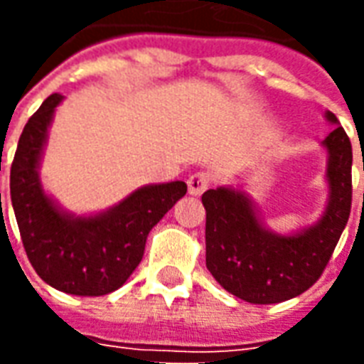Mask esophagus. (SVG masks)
Wrapping results in <instances>:
<instances>
[{"instance_id":"obj_1","label":"esophagus","mask_w":364,"mask_h":364,"mask_svg":"<svg viewBox=\"0 0 364 364\" xmlns=\"http://www.w3.org/2000/svg\"><path fill=\"white\" fill-rule=\"evenodd\" d=\"M208 185H210V175L203 173V171H198V173H193L187 179V187H189L191 195H203L206 189H208Z\"/></svg>"}]
</instances>
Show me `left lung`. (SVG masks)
Wrapping results in <instances>:
<instances>
[{
  "mask_svg": "<svg viewBox=\"0 0 364 364\" xmlns=\"http://www.w3.org/2000/svg\"><path fill=\"white\" fill-rule=\"evenodd\" d=\"M326 119L336 124L321 142L328 151L329 197L316 224L292 234H277L265 228L252 198L242 191L218 187L203 195L206 267L222 289L245 302L277 304L310 289L347 226L353 193L351 142L333 112H326Z\"/></svg>",
  "mask_w": 364,
  "mask_h": 364,
  "instance_id": "1",
  "label": "left lung"
}]
</instances>
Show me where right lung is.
Wrapping results in <instances>:
<instances>
[{"label": "right lung", "instance_id": "add662e5", "mask_svg": "<svg viewBox=\"0 0 364 364\" xmlns=\"http://www.w3.org/2000/svg\"><path fill=\"white\" fill-rule=\"evenodd\" d=\"M62 99L60 93L48 97L23 128L9 179L13 210L28 261L44 282L75 296H103L122 287L138 267L150 230L185 197L187 185H144L91 216L64 210L44 193L38 177L48 128Z\"/></svg>", "mask_w": 364, "mask_h": 364}]
</instances>
